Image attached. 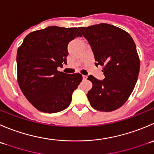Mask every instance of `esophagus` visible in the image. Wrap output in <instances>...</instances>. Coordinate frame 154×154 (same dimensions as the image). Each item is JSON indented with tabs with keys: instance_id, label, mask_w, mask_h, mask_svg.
I'll return each instance as SVG.
<instances>
[{
	"instance_id": "esophagus-1",
	"label": "esophagus",
	"mask_w": 154,
	"mask_h": 154,
	"mask_svg": "<svg viewBox=\"0 0 154 154\" xmlns=\"http://www.w3.org/2000/svg\"><path fill=\"white\" fill-rule=\"evenodd\" d=\"M83 78L84 79V80H86V79L87 78V76H86V75H83Z\"/></svg>"
}]
</instances>
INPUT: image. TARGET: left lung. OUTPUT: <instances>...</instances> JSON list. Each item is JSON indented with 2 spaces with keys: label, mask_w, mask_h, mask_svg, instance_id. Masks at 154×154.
<instances>
[{
  "label": "left lung",
  "mask_w": 154,
  "mask_h": 154,
  "mask_svg": "<svg viewBox=\"0 0 154 154\" xmlns=\"http://www.w3.org/2000/svg\"><path fill=\"white\" fill-rule=\"evenodd\" d=\"M93 52L95 65L104 66V79L89 75L92 88L87 98L91 106L100 111H113L130 96L138 80L140 60L136 46L124 30L106 23L80 27Z\"/></svg>",
  "instance_id": "8db88e82"
}]
</instances>
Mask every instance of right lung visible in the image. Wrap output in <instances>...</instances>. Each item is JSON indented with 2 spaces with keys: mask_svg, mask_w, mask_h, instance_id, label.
<instances>
[{
  "mask_svg": "<svg viewBox=\"0 0 154 154\" xmlns=\"http://www.w3.org/2000/svg\"><path fill=\"white\" fill-rule=\"evenodd\" d=\"M77 37H82L77 28L49 26L28 34L18 49L19 87L40 111L56 113L71 104L73 92L83 77L79 73L65 74L57 68L67 64L68 45Z\"/></svg>",
  "mask_w": 154,
  "mask_h": 154,
  "instance_id": "right-lung-1",
  "label": "right lung"
}]
</instances>
